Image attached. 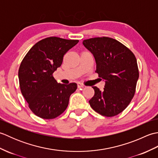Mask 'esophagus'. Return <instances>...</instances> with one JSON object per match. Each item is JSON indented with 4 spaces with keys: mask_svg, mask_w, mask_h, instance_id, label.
<instances>
[{
    "mask_svg": "<svg viewBox=\"0 0 158 158\" xmlns=\"http://www.w3.org/2000/svg\"><path fill=\"white\" fill-rule=\"evenodd\" d=\"M83 87H84V85L81 84V83H77V88H78L79 89H81V88H83Z\"/></svg>",
    "mask_w": 158,
    "mask_h": 158,
    "instance_id": "esophagus-1",
    "label": "esophagus"
}]
</instances>
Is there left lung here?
Returning <instances> with one entry per match:
<instances>
[{
	"instance_id": "obj_1",
	"label": "left lung",
	"mask_w": 158,
	"mask_h": 158,
	"mask_svg": "<svg viewBox=\"0 0 158 158\" xmlns=\"http://www.w3.org/2000/svg\"><path fill=\"white\" fill-rule=\"evenodd\" d=\"M83 44L94 56L95 72L105 80L102 91L92 87L94 95L89 100L90 106L103 116L118 115L136 92L139 72L135 54L122 43L106 36L85 39Z\"/></svg>"
}]
</instances>
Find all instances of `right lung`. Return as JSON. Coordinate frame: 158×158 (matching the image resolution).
<instances>
[{
	"label": "right lung",
	"mask_w": 158,
	"mask_h": 158,
	"mask_svg": "<svg viewBox=\"0 0 158 158\" xmlns=\"http://www.w3.org/2000/svg\"><path fill=\"white\" fill-rule=\"evenodd\" d=\"M78 42L50 36L33 45L22 60L18 71L20 90L36 116L52 119L66 109L77 85L57 83L53 74L61 66L66 53Z\"/></svg>",
	"instance_id": "1"
}]
</instances>
